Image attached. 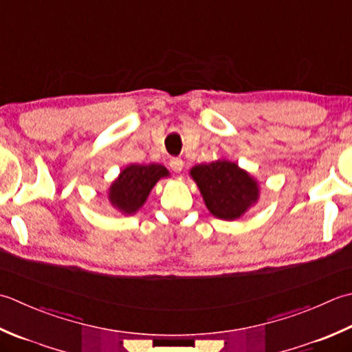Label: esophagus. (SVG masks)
Wrapping results in <instances>:
<instances>
[{
	"label": "esophagus",
	"instance_id": "esophagus-1",
	"mask_svg": "<svg viewBox=\"0 0 352 352\" xmlns=\"http://www.w3.org/2000/svg\"><path fill=\"white\" fill-rule=\"evenodd\" d=\"M169 166H170L172 170L177 172V174H180V172L183 170L184 163H183L182 158H172V160L169 162Z\"/></svg>",
	"mask_w": 352,
	"mask_h": 352
}]
</instances>
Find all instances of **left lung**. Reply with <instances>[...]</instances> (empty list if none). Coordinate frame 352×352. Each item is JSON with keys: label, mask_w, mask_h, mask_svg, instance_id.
<instances>
[{"label": "left lung", "mask_w": 352, "mask_h": 352, "mask_svg": "<svg viewBox=\"0 0 352 352\" xmlns=\"http://www.w3.org/2000/svg\"><path fill=\"white\" fill-rule=\"evenodd\" d=\"M189 175L198 186L206 208L218 219L235 221L259 199L256 178L227 158L197 164Z\"/></svg>", "instance_id": "left-lung-1"}]
</instances>
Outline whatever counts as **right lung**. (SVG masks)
<instances>
[{"mask_svg": "<svg viewBox=\"0 0 352 352\" xmlns=\"http://www.w3.org/2000/svg\"><path fill=\"white\" fill-rule=\"evenodd\" d=\"M169 175V170L158 163L128 164L108 188V201L122 215H134L146 203L157 182Z\"/></svg>", "mask_w": 352, "mask_h": 352, "instance_id": "1", "label": "right lung"}]
</instances>
